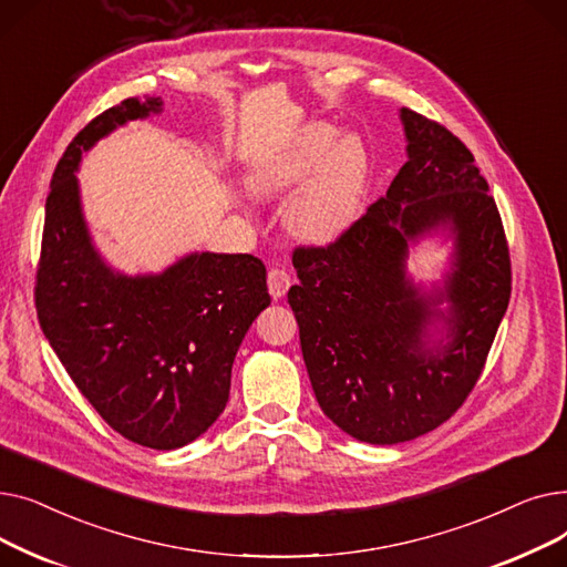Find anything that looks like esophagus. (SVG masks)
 <instances>
[{"mask_svg": "<svg viewBox=\"0 0 567 567\" xmlns=\"http://www.w3.org/2000/svg\"><path fill=\"white\" fill-rule=\"evenodd\" d=\"M289 287H291V274L285 266H274L271 271H268V291H271L274 299H282Z\"/></svg>", "mask_w": 567, "mask_h": 567, "instance_id": "esophagus-1", "label": "esophagus"}]
</instances>
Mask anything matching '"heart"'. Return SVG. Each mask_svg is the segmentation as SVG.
Returning <instances> with one entry per match:
<instances>
[{
  "label": "heart",
  "mask_w": 567,
  "mask_h": 567,
  "mask_svg": "<svg viewBox=\"0 0 567 567\" xmlns=\"http://www.w3.org/2000/svg\"><path fill=\"white\" fill-rule=\"evenodd\" d=\"M312 173L285 212L291 234L308 244H329L355 216L368 184V152L355 135L338 137L329 124H310L278 156L252 174L259 193H282Z\"/></svg>",
  "instance_id": "b5f03b06"
}]
</instances>
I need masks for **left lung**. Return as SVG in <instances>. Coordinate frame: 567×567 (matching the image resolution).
<instances>
[{"label": "left lung", "instance_id": "8db88e82", "mask_svg": "<svg viewBox=\"0 0 567 567\" xmlns=\"http://www.w3.org/2000/svg\"><path fill=\"white\" fill-rule=\"evenodd\" d=\"M400 118L406 163L389 190L331 246L293 250L299 285L287 293L321 411L377 445L427 434L464 404L513 280L496 202L466 144L409 107ZM439 228L456 244L454 268L423 292L405 276L408 246Z\"/></svg>", "mask_w": 567, "mask_h": 567}]
</instances>
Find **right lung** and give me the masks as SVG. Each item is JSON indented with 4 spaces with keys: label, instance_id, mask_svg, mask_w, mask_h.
<instances>
[{
    "label": "right lung",
    "instance_id": "obj_1",
    "mask_svg": "<svg viewBox=\"0 0 567 567\" xmlns=\"http://www.w3.org/2000/svg\"><path fill=\"white\" fill-rule=\"evenodd\" d=\"M156 96L126 99L92 118L52 174L37 271L39 323L78 391L124 439L174 451L216 423L231 365L271 303L252 255H186L163 274L124 276L89 236L78 165L101 137L158 114Z\"/></svg>",
    "mask_w": 567,
    "mask_h": 567
}]
</instances>
